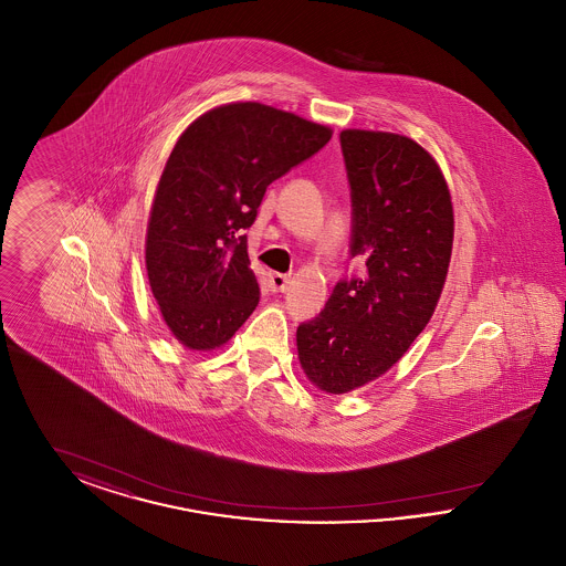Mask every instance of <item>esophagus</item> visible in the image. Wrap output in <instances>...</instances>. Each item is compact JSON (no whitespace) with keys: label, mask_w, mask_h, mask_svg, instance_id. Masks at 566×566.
I'll return each instance as SVG.
<instances>
[{"label":"esophagus","mask_w":566,"mask_h":566,"mask_svg":"<svg viewBox=\"0 0 566 566\" xmlns=\"http://www.w3.org/2000/svg\"><path fill=\"white\" fill-rule=\"evenodd\" d=\"M268 282H270V289L273 293H284V291L289 289L291 277H289V275H284V273H277V271H270Z\"/></svg>","instance_id":"esophagus-1"}]
</instances>
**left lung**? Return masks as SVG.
<instances>
[{
  "instance_id": "obj_1",
  "label": "left lung",
  "mask_w": 566,
  "mask_h": 566,
  "mask_svg": "<svg viewBox=\"0 0 566 566\" xmlns=\"http://www.w3.org/2000/svg\"><path fill=\"white\" fill-rule=\"evenodd\" d=\"M352 195V256L363 277L339 280L323 312L296 328L298 363L331 395L384 376L431 321L454 242L448 182L413 139L339 135Z\"/></svg>"
}]
</instances>
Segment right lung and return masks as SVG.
Returning <instances> with one entry per match:
<instances>
[{"label": "right lung", "mask_w": 566, "mask_h": 566, "mask_svg": "<svg viewBox=\"0 0 566 566\" xmlns=\"http://www.w3.org/2000/svg\"><path fill=\"white\" fill-rule=\"evenodd\" d=\"M333 132L256 102L192 120L165 163L146 231V270L171 335L189 350L227 344L259 305L248 229L273 180Z\"/></svg>", "instance_id": "obj_1"}]
</instances>
